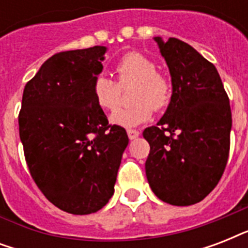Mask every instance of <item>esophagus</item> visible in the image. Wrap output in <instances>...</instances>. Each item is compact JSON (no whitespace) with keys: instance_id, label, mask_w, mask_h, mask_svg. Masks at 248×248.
<instances>
[{"instance_id":"1","label":"esophagus","mask_w":248,"mask_h":248,"mask_svg":"<svg viewBox=\"0 0 248 248\" xmlns=\"http://www.w3.org/2000/svg\"><path fill=\"white\" fill-rule=\"evenodd\" d=\"M127 135H128V139L134 140L140 135V132L138 131V130H127Z\"/></svg>"}]
</instances>
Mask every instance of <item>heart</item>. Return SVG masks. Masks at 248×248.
<instances>
[{
  "label": "heart",
  "mask_w": 248,
  "mask_h": 248,
  "mask_svg": "<svg viewBox=\"0 0 248 248\" xmlns=\"http://www.w3.org/2000/svg\"><path fill=\"white\" fill-rule=\"evenodd\" d=\"M120 85L105 75L95 78L93 93L103 110H114L120 105L121 87L134 83L131 100L134 104L121 108L110 116V122L122 127H135L152 117V107L161 110L169 105L172 96V83L166 75L157 71L151 58L140 52L124 54L116 65Z\"/></svg>",
  "instance_id": "heart-1"
}]
</instances>
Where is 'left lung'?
<instances>
[{"label":"left lung","mask_w":248,"mask_h":248,"mask_svg":"<svg viewBox=\"0 0 248 248\" xmlns=\"http://www.w3.org/2000/svg\"><path fill=\"white\" fill-rule=\"evenodd\" d=\"M169 67L172 96L155 126L145 173L159 200L173 206L201 202L219 183L231 147L232 112L217 69L190 45L155 37Z\"/></svg>","instance_id":"obj_1"}]
</instances>
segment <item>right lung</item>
<instances>
[{"instance_id":"1","label":"right lung","mask_w":248,"mask_h":248,"mask_svg":"<svg viewBox=\"0 0 248 248\" xmlns=\"http://www.w3.org/2000/svg\"><path fill=\"white\" fill-rule=\"evenodd\" d=\"M105 52L93 46L55 54L23 93L19 134L29 172L52 204L73 215L108 203L128 144L93 97Z\"/></svg>"}]
</instances>
